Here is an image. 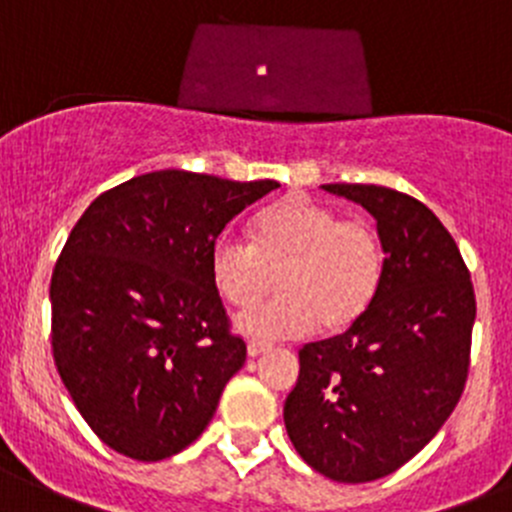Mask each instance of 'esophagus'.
I'll return each instance as SVG.
<instances>
[{
	"mask_svg": "<svg viewBox=\"0 0 512 512\" xmlns=\"http://www.w3.org/2000/svg\"><path fill=\"white\" fill-rule=\"evenodd\" d=\"M270 343H262V341H250L247 343V356L250 358H257V356H265V353H270Z\"/></svg>",
	"mask_w": 512,
	"mask_h": 512,
	"instance_id": "1",
	"label": "esophagus"
}]
</instances>
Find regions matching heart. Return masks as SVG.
<instances>
[{"label": "heart", "instance_id": "1", "mask_svg": "<svg viewBox=\"0 0 512 512\" xmlns=\"http://www.w3.org/2000/svg\"><path fill=\"white\" fill-rule=\"evenodd\" d=\"M275 272L280 293L242 310L237 331L260 341L300 338L315 323L343 331L379 293L384 247L371 224L295 194L255 219L252 242L222 232L209 247V275L229 305L245 308L262 298Z\"/></svg>", "mask_w": 512, "mask_h": 512}]
</instances>
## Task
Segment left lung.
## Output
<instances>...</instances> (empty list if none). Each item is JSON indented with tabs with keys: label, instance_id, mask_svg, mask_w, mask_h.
Segmentation results:
<instances>
[{
	"label": "left lung",
	"instance_id": "8db88e82",
	"mask_svg": "<svg viewBox=\"0 0 512 512\" xmlns=\"http://www.w3.org/2000/svg\"><path fill=\"white\" fill-rule=\"evenodd\" d=\"M376 219L379 293L346 333L300 351L285 429L313 470L371 482L412 460L455 412L470 366L475 290L452 234L409 194L323 184Z\"/></svg>",
	"mask_w": 512,
	"mask_h": 512
}]
</instances>
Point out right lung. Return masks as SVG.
Wrapping results in <instances>:
<instances>
[{"label":"right lung","instance_id":"obj_1","mask_svg":"<svg viewBox=\"0 0 512 512\" xmlns=\"http://www.w3.org/2000/svg\"><path fill=\"white\" fill-rule=\"evenodd\" d=\"M278 186L151 171L100 194L78 219L52 272V356L108 447L166 460L212 422L247 348L227 331L209 247Z\"/></svg>","mask_w":512,"mask_h":512}]
</instances>
